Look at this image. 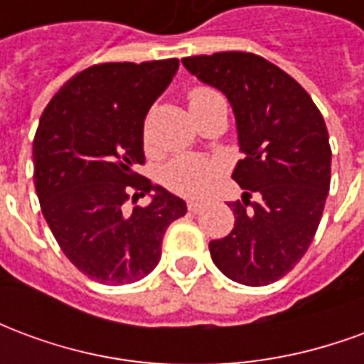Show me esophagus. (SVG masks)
<instances>
[{
  "instance_id": "34e87169",
  "label": "esophagus",
  "mask_w": 364,
  "mask_h": 364,
  "mask_svg": "<svg viewBox=\"0 0 364 364\" xmlns=\"http://www.w3.org/2000/svg\"><path fill=\"white\" fill-rule=\"evenodd\" d=\"M187 208H189V213H198V210L203 208V203H200V200H189V203H187Z\"/></svg>"
}]
</instances>
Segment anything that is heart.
<instances>
[{
    "label": "heart",
    "instance_id": "b5f03b06",
    "mask_svg": "<svg viewBox=\"0 0 364 364\" xmlns=\"http://www.w3.org/2000/svg\"><path fill=\"white\" fill-rule=\"evenodd\" d=\"M213 95L216 93L210 90H193L189 93V109ZM218 173L220 167L213 159L200 158V156H179L173 161H169L164 169V183L179 195L198 197L210 189Z\"/></svg>",
    "mask_w": 364,
    "mask_h": 364
}]
</instances>
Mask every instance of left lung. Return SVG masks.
Returning a JSON list of instances; mask_svg holds the SVG:
<instances>
[{
  "label": "left lung",
  "mask_w": 364,
  "mask_h": 364,
  "mask_svg": "<svg viewBox=\"0 0 364 364\" xmlns=\"http://www.w3.org/2000/svg\"><path fill=\"white\" fill-rule=\"evenodd\" d=\"M183 66L226 95L244 154L232 173L244 189L228 205L236 222L208 244L210 257L240 284H271L302 259L321 220L331 177L323 117L300 83L255 54L218 52Z\"/></svg>",
  "instance_id": "8db88e82"
}]
</instances>
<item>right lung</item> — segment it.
<instances>
[{"label":"right lung","mask_w":364,"mask_h":364,"mask_svg":"<svg viewBox=\"0 0 364 364\" xmlns=\"http://www.w3.org/2000/svg\"><path fill=\"white\" fill-rule=\"evenodd\" d=\"M177 70V58L91 66L41 117L33 164L44 220L68 259L97 282L130 284L151 273L167 226L187 213L183 198L134 171L144 164L146 114ZM132 190L151 192V205L128 215Z\"/></svg>","instance_id":"obj_1"}]
</instances>
